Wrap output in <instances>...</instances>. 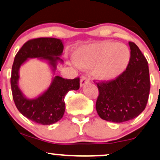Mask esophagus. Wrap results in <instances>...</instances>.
Returning a JSON list of instances; mask_svg holds the SVG:
<instances>
[{
	"mask_svg": "<svg viewBox=\"0 0 160 160\" xmlns=\"http://www.w3.org/2000/svg\"><path fill=\"white\" fill-rule=\"evenodd\" d=\"M89 82H90V80H89V79L87 76L82 77V78L80 79V87H82V86H85L86 84L89 83Z\"/></svg>",
	"mask_w": 160,
	"mask_h": 160,
	"instance_id": "esophagus-1",
	"label": "esophagus"
}]
</instances>
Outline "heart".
I'll list each match as a JSON object with an SVG mask.
<instances>
[{"label":"heart","mask_w":160,"mask_h":160,"mask_svg":"<svg viewBox=\"0 0 160 160\" xmlns=\"http://www.w3.org/2000/svg\"><path fill=\"white\" fill-rule=\"evenodd\" d=\"M131 52L123 43L103 41L80 47L74 52V62L83 68H94L98 80L109 81L117 78L129 63Z\"/></svg>","instance_id":"b5f03b06"}]
</instances>
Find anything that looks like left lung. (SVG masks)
<instances>
[{
    "mask_svg": "<svg viewBox=\"0 0 160 160\" xmlns=\"http://www.w3.org/2000/svg\"><path fill=\"white\" fill-rule=\"evenodd\" d=\"M131 57L126 70L115 80L98 82L95 108L102 120L122 122L135 118L146 108L150 82L146 58L133 42H128Z\"/></svg>",
    "mask_w": 160,
    "mask_h": 160,
    "instance_id": "obj_1",
    "label": "left lung"
}]
</instances>
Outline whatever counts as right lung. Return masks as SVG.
Returning <instances> with one entry per match:
<instances>
[{
  "label": "right lung",
  "mask_w": 160,
  "mask_h": 160,
  "mask_svg": "<svg viewBox=\"0 0 160 160\" xmlns=\"http://www.w3.org/2000/svg\"><path fill=\"white\" fill-rule=\"evenodd\" d=\"M64 49L62 40L52 38H40L30 40L24 44L14 58L11 74L12 98L20 113L33 122L51 125L60 120L65 111V96L71 90H78L80 79H64L54 76L47 90L34 98H28L23 94L19 86L20 67L29 58L44 60L52 70L53 75Z\"/></svg>",
  "instance_id": "right-lung-1"
}]
</instances>
